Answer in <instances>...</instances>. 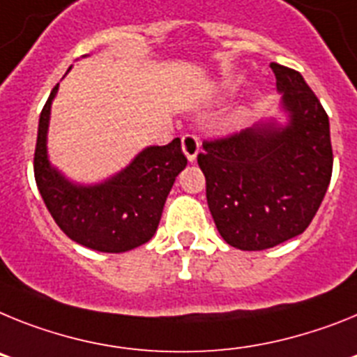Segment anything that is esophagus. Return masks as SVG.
Here are the masks:
<instances>
[{
	"mask_svg": "<svg viewBox=\"0 0 357 357\" xmlns=\"http://www.w3.org/2000/svg\"><path fill=\"white\" fill-rule=\"evenodd\" d=\"M181 147L183 153L187 156V160L190 163H194L197 158V153H199V140H197L196 135H185L181 138Z\"/></svg>",
	"mask_w": 357,
	"mask_h": 357,
	"instance_id": "1",
	"label": "esophagus"
}]
</instances>
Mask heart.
<instances>
[{"label": "heart", "instance_id": "1", "mask_svg": "<svg viewBox=\"0 0 357 357\" xmlns=\"http://www.w3.org/2000/svg\"><path fill=\"white\" fill-rule=\"evenodd\" d=\"M235 120H237V119H235ZM235 120H234V122H235Z\"/></svg>", "mask_w": 357, "mask_h": 357}]
</instances>
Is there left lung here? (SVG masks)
<instances>
[{
  "mask_svg": "<svg viewBox=\"0 0 357 357\" xmlns=\"http://www.w3.org/2000/svg\"><path fill=\"white\" fill-rule=\"evenodd\" d=\"M282 95L277 119L225 140L204 142L197 156L217 230L230 246L259 252L302 234L333 174L328 116L298 71L269 64Z\"/></svg>",
  "mask_w": 357,
  "mask_h": 357,
  "instance_id": "8db88e82",
  "label": "left lung"
}]
</instances>
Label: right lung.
<instances>
[{
  "mask_svg": "<svg viewBox=\"0 0 357 357\" xmlns=\"http://www.w3.org/2000/svg\"><path fill=\"white\" fill-rule=\"evenodd\" d=\"M57 89L59 84L39 116L33 156V174L46 208L71 241L89 250L123 253L142 246L156 234L176 176L187 167L181 140L145 147L126 169L100 183L71 181L48 158L50 113Z\"/></svg>",
  "mask_w": 357,
  "mask_h": 357,
  "instance_id": "obj_1",
  "label": "right lung"
}]
</instances>
